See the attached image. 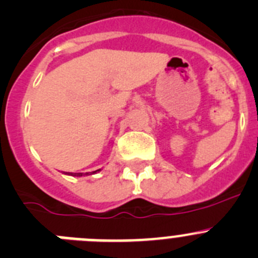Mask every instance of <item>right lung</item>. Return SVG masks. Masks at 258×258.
Masks as SVG:
<instances>
[{
    "label": "right lung",
    "instance_id": "right-lung-1",
    "mask_svg": "<svg viewBox=\"0 0 258 258\" xmlns=\"http://www.w3.org/2000/svg\"><path fill=\"white\" fill-rule=\"evenodd\" d=\"M98 172H100V169L94 170V172H91L90 174H95V173ZM69 175H72V177H81V175H84V173H69ZM85 175H89V173H85Z\"/></svg>",
    "mask_w": 258,
    "mask_h": 258
}]
</instances>
